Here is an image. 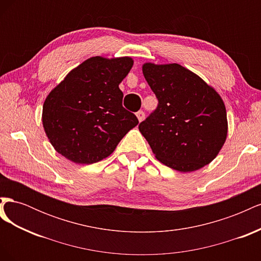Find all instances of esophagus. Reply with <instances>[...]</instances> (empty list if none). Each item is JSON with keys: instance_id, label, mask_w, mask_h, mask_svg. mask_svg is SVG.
Segmentation results:
<instances>
[{"instance_id": "esophagus-1", "label": "esophagus", "mask_w": 261, "mask_h": 261, "mask_svg": "<svg viewBox=\"0 0 261 261\" xmlns=\"http://www.w3.org/2000/svg\"><path fill=\"white\" fill-rule=\"evenodd\" d=\"M136 116H137L139 122H143L144 118H145V113H144L143 111H138V112L136 113Z\"/></svg>"}]
</instances>
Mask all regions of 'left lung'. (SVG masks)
I'll list each match as a JSON object with an SVG mask.
<instances>
[{"label":"left lung","instance_id":"8db88e82","mask_svg":"<svg viewBox=\"0 0 261 261\" xmlns=\"http://www.w3.org/2000/svg\"><path fill=\"white\" fill-rule=\"evenodd\" d=\"M143 74L159 101L138 126L154 156L179 172L209 164L227 136L224 102L213 87L176 63H145Z\"/></svg>","mask_w":261,"mask_h":261}]
</instances>
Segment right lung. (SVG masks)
<instances>
[{
	"label": "right lung",
	"instance_id": "1",
	"mask_svg": "<svg viewBox=\"0 0 261 261\" xmlns=\"http://www.w3.org/2000/svg\"><path fill=\"white\" fill-rule=\"evenodd\" d=\"M133 64L129 57H92L50 91L42 125L60 154L77 164L99 162L138 124L136 115L123 108L118 87Z\"/></svg>",
	"mask_w": 261,
	"mask_h": 261
}]
</instances>
